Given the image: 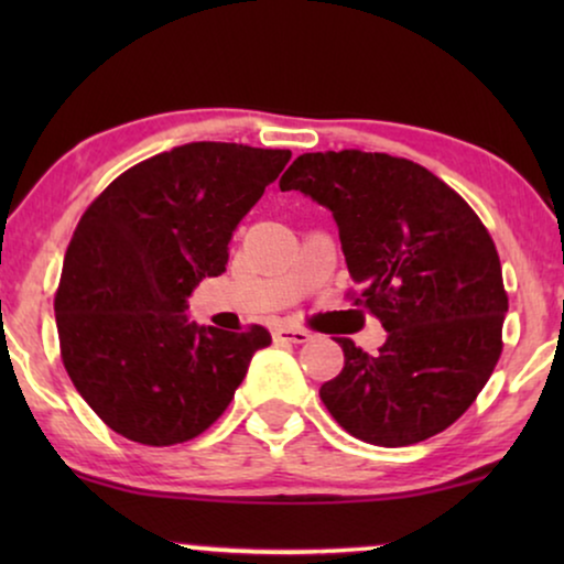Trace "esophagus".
Here are the masks:
<instances>
[{
    "label": "esophagus",
    "instance_id": "esophagus-1",
    "mask_svg": "<svg viewBox=\"0 0 564 564\" xmlns=\"http://www.w3.org/2000/svg\"><path fill=\"white\" fill-rule=\"evenodd\" d=\"M274 338L276 341H288V344H305V341H311V330H305V328H292V326H282V328H276L274 330Z\"/></svg>",
    "mask_w": 564,
    "mask_h": 564
}]
</instances>
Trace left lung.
I'll return each instance as SVG.
<instances>
[{"label": "left lung", "instance_id": "left-lung-1", "mask_svg": "<svg viewBox=\"0 0 564 564\" xmlns=\"http://www.w3.org/2000/svg\"><path fill=\"white\" fill-rule=\"evenodd\" d=\"M280 189L334 213L354 305L388 330L380 351L336 338L344 369L321 388L338 426L375 446L449 429L503 351L508 295L496 243L473 207L408 159L357 149L303 153Z\"/></svg>", "mask_w": 564, "mask_h": 564}]
</instances>
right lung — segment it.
<instances>
[{
    "label": "right lung",
    "mask_w": 564,
    "mask_h": 564,
    "mask_svg": "<svg viewBox=\"0 0 564 564\" xmlns=\"http://www.w3.org/2000/svg\"><path fill=\"white\" fill-rule=\"evenodd\" d=\"M292 153L241 143L176 145L95 197L56 290L61 359L115 434L145 446L189 442L220 419L264 326L241 334L187 321V297L228 264V241Z\"/></svg>",
    "instance_id": "right-lung-1"
}]
</instances>
